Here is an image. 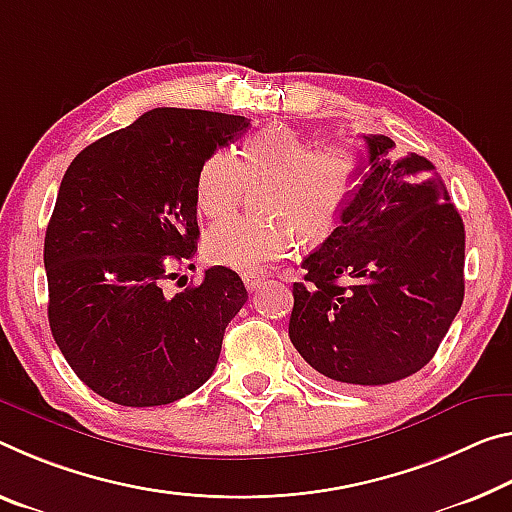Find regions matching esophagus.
<instances>
[{
    "instance_id": "1",
    "label": "esophagus",
    "mask_w": 512,
    "mask_h": 512,
    "mask_svg": "<svg viewBox=\"0 0 512 512\" xmlns=\"http://www.w3.org/2000/svg\"><path fill=\"white\" fill-rule=\"evenodd\" d=\"M243 282H246V289L250 291V294L264 285V280L259 278V275H243Z\"/></svg>"
}]
</instances>
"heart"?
Masks as SVG:
<instances>
[{"label":"heart","instance_id":"heart-1","mask_svg":"<svg viewBox=\"0 0 512 512\" xmlns=\"http://www.w3.org/2000/svg\"><path fill=\"white\" fill-rule=\"evenodd\" d=\"M362 180L360 154L353 145L312 148L294 129L273 125L241 145L239 159L218 150L202 161L196 175V207L212 221L230 218L248 186H264L259 212L275 221H227L205 239L212 264L239 273H259L289 257L296 235L321 241L355 196Z\"/></svg>","mask_w":512,"mask_h":512}]
</instances>
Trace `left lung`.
Returning a JSON list of instances; mask_svg holds the SVG:
<instances>
[{
    "mask_svg": "<svg viewBox=\"0 0 512 512\" xmlns=\"http://www.w3.org/2000/svg\"><path fill=\"white\" fill-rule=\"evenodd\" d=\"M362 184L294 282L289 339L339 385H389L433 360L465 296V225L435 166L364 136Z\"/></svg>",
    "mask_w": 512,
    "mask_h": 512,
    "instance_id": "1",
    "label": "left lung"
}]
</instances>
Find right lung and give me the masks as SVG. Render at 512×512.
Returning <instances> with one entry per match:
<instances>
[{
	"label": "right lung",
	"instance_id": "add662e5",
	"mask_svg": "<svg viewBox=\"0 0 512 512\" xmlns=\"http://www.w3.org/2000/svg\"><path fill=\"white\" fill-rule=\"evenodd\" d=\"M248 125L152 109L81 150L63 175L45 232L47 316L72 371L107 401L166 405L214 373L246 287L225 266L173 298L164 280L198 248V168Z\"/></svg>",
	"mask_w": 512,
	"mask_h": 512
}]
</instances>
